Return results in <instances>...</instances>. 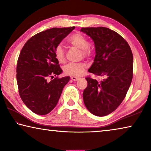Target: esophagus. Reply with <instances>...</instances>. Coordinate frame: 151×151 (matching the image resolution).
<instances>
[{
  "label": "esophagus",
  "instance_id": "esophagus-1",
  "mask_svg": "<svg viewBox=\"0 0 151 151\" xmlns=\"http://www.w3.org/2000/svg\"><path fill=\"white\" fill-rule=\"evenodd\" d=\"M71 79L73 80V81H77L78 79V76H70Z\"/></svg>",
  "mask_w": 151,
  "mask_h": 151
}]
</instances>
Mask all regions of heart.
Listing matches in <instances>:
<instances>
[{"mask_svg":"<svg viewBox=\"0 0 151 151\" xmlns=\"http://www.w3.org/2000/svg\"><path fill=\"white\" fill-rule=\"evenodd\" d=\"M67 42L76 48L81 50L83 57L88 58L91 55V51L89 48V42L87 38L80 33L72 35L67 39ZM54 55L55 59L60 63H64L66 61V56L64 49L60 45H58L54 49ZM87 65L83 62L70 63L64 67V72L68 75L78 76L81 75L85 72Z\"/></svg>","mask_w":151,"mask_h":151,"instance_id":"b5f03b06","label":"heart"}]
</instances>
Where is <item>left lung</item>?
Wrapping results in <instances>:
<instances>
[{
	"label": "left lung",
	"mask_w": 151,
	"mask_h": 151,
	"mask_svg": "<svg viewBox=\"0 0 151 151\" xmlns=\"http://www.w3.org/2000/svg\"><path fill=\"white\" fill-rule=\"evenodd\" d=\"M93 40L96 56L89 72L105 76L98 81L87 76L83 93L84 104L94 115L103 116L117 109L124 100L133 78L134 59L127 42L115 31L105 27L82 28Z\"/></svg>",
	"instance_id": "1"
}]
</instances>
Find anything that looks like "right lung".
I'll list each match as a JSON object with an SVG mask.
<instances>
[{
	"label": "right lung",
	"instance_id": "add662e5",
	"mask_svg": "<svg viewBox=\"0 0 151 151\" xmlns=\"http://www.w3.org/2000/svg\"><path fill=\"white\" fill-rule=\"evenodd\" d=\"M75 27L53 28L34 35L24 45L17 63V83L20 98L35 114H47L58 104L70 76L51 82L48 77L59 75L62 70L54 49Z\"/></svg>",
	"mask_w": 151,
	"mask_h": 151
}]
</instances>
